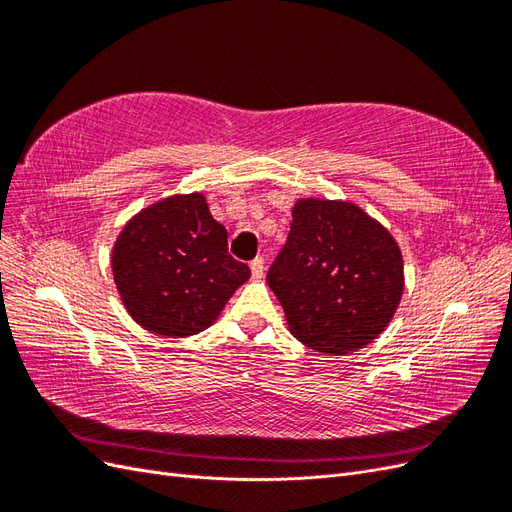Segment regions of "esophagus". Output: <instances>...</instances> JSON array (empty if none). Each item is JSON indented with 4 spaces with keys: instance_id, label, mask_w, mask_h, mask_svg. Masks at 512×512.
Returning <instances> with one entry per match:
<instances>
[{
    "instance_id": "esophagus-1",
    "label": "esophagus",
    "mask_w": 512,
    "mask_h": 512,
    "mask_svg": "<svg viewBox=\"0 0 512 512\" xmlns=\"http://www.w3.org/2000/svg\"><path fill=\"white\" fill-rule=\"evenodd\" d=\"M250 269H252V277H254V280H260V277L265 275V258H260V256L254 258Z\"/></svg>"
}]
</instances>
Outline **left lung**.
Wrapping results in <instances>:
<instances>
[{"label":"left lung","instance_id":"left-lung-1","mask_svg":"<svg viewBox=\"0 0 512 512\" xmlns=\"http://www.w3.org/2000/svg\"><path fill=\"white\" fill-rule=\"evenodd\" d=\"M267 284L301 344L348 354L389 327L404 294V256L391 232L350 200L299 198Z\"/></svg>","mask_w":512,"mask_h":512}]
</instances>
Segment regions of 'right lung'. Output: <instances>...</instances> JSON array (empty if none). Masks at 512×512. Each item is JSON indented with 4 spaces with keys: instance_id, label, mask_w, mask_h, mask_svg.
<instances>
[{
    "instance_id": "add662e5",
    "label": "right lung",
    "mask_w": 512,
    "mask_h": 512,
    "mask_svg": "<svg viewBox=\"0 0 512 512\" xmlns=\"http://www.w3.org/2000/svg\"><path fill=\"white\" fill-rule=\"evenodd\" d=\"M111 269L132 320L162 337L209 329L250 280V267L228 254V232L203 192L166 196L134 213L113 243Z\"/></svg>"
}]
</instances>
